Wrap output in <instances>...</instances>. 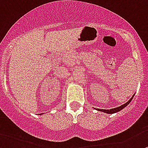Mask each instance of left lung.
<instances>
[{
    "label": "left lung",
    "mask_w": 148,
    "mask_h": 148,
    "mask_svg": "<svg viewBox=\"0 0 148 148\" xmlns=\"http://www.w3.org/2000/svg\"><path fill=\"white\" fill-rule=\"evenodd\" d=\"M134 96V94L133 96H132V97L130 99H129V101H128L126 103L123 104V105H122L120 107H118V108H113V109H110V110H104V109H97V110L100 111V112H105V113H108V114H112V113H115V112H119V111L121 110L122 109H123V108H125V107L127 106L128 105H129V103L131 102V101H132V99H133Z\"/></svg>",
    "instance_id": "8db88e82"
}]
</instances>
